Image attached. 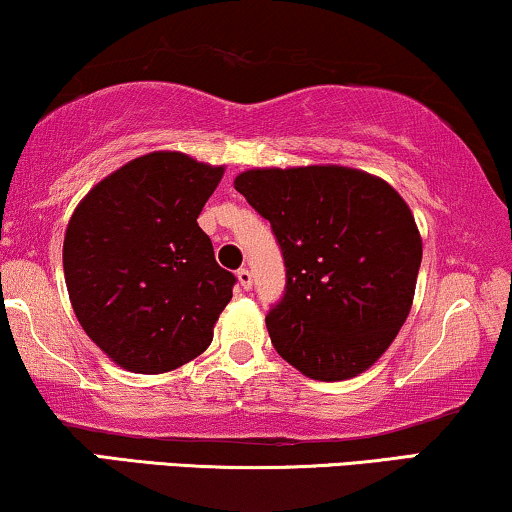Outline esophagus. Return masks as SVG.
I'll return each mask as SVG.
<instances>
[{"instance_id":"esophagus-1","label":"esophagus","mask_w":512,"mask_h":512,"mask_svg":"<svg viewBox=\"0 0 512 512\" xmlns=\"http://www.w3.org/2000/svg\"><path fill=\"white\" fill-rule=\"evenodd\" d=\"M237 280L242 289H249L251 287V270L249 268H239L237 270Z\"/></svg>"}]
</instances>
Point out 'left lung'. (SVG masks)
Segmentation results:
<instances>
[{
  "label": "left lung",
  "mask_w": 512,
  "mask_h": 512,
  "mask_svg": "<svg viewBox=\"0 0 512 512\" xmlns=\"http://www.w3.org/2000/svg\"><path fill=\"white\" fill-rule=\"evenodd\" d=\"M235 189L270 220L287 292L266 325L301 375L351 380L389 349L413 306L422 237L399 192L346 166L251 168Z\"/></svg>",
  "instance_id": "8db88e82"
}]
</instances>
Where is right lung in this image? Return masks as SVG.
I'll use <instances>...</instances> for the list:
<instances>
[{"label":"right lung","mask_w":512,"mask_h":512,"mask_svg":"<svg viewBox=\"0 0 512 512\" xmlns=\"http://www.w3.org/2000/svg\"><path fill=\"white\" fill-rule=\"evenodd\" d=\"M225 166L151 151L106 175L75 206L63 275L87 337L123 370L161 375L197 358L232 299L197 218Z\"/></svg>","instance_id":"1"}]
</instances>
